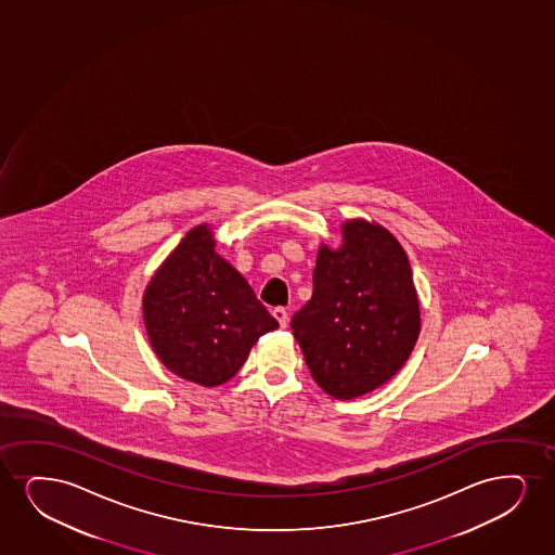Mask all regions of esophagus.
Masks as SVG:
<instances>
[{
	"mask_svg": "<svg viewBox=\"0 0 555 555\" xmlns=\"http://www.w3.org/2000/svg\"><path fill=\"white\" fill-rule=\"evenodd\" d=\"M272 315H274L275 319H278V323H280L281 328H287V323H288L287 309L275 308L274 311H272Z\"/></svg>",
	"mask_w": 555,
	"mask_h": 555,
	"instance_id": "1",
	"label": "esophagus"
}]
</instances>
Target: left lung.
<instances>
[{"label": "left lung", "mask_w": 555, "mask_h": 555, "mask_svg": "<svg viewBox=\"0 0 555 555\" xmlns=\"http://www.w3.org/2000/svg\"><path fill=\"white\" fill-rule=\"evenodd\" d=\"M344 244L321 246L311 300L291 319L311 377L337 400L392 379L421 334L408 255L385 227L351 219Z\"/></svg>", "instance_id": "1"}]
</instances>
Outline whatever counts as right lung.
Returning <instances> with one entry per match:
<instances>
[{
    "mask_svg": "<svg viewBox=\"0 0 555 555\" xmlns=\"http://www.w3.org/2000/svg\"><path fill=\"white\" fill-rule=\"evenodd\" d=\"M142 313L163 364L203 386L232 379L259 337L280 326L244 275L216 253L208 224L191 229L155 272Z\"/></svg>",
    "mask_w": 555,
    "mask_h": 555,
    "instance_id": "add662e5",
    "label": "right lung"
}]
</instances>
